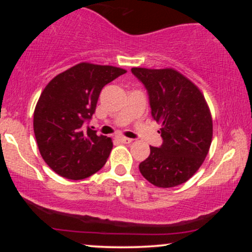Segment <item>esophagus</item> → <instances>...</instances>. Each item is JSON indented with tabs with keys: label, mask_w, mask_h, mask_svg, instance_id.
Wrapping results in <instances>:
<instances>
[{
	"label": "esophagus",
	"mask_w": 252,
	"mask_h": 252,
	"mask_svg": "<svg viewBox=\"0 0 252 252\" xmlns=\"http://www.w3.org/2000/svg\"><path fill=\"white\" fill-rule=\"evenodd\" d=\"M117 141H120L121 143H130L131 142V138H128V137H123V136H117L116 137Z\"/></svg>",
	"instance_id": "34e87169"
}]
</instances>
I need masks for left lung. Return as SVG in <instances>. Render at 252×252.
Returning a JSON list of instances; mask_svg holds the SVG:
<instances>
[{
  "label": "left lung",
  "instance_id": "left-lung-1",
  "mask_svg": "<svg viewBox=\"0 0 252 252\" xmlns=\"http://www.w3.org/2000/svg\"><path fill=\"white\" fill-rule=\"evenodd\" d=\"M131 72L147 89L163 140L158 148L150 147L138 168L154 186H179L195 174L209 154L213 134L209 105L198 86L174 68L132 67Z\"/></svg>",
  "mask_w": 252,
  "mask_h": 252
}]
</instances>
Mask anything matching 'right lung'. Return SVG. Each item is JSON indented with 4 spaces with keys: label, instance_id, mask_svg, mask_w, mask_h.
<instances>
[{
    "label": "right lung",
    "instance_id": "add662e5",
    "mask_svg": "<svg viewBox=\"0 0 252 252\" xmlns=\"http://www.w3.org/2000/svg\"><path fill=\"white\" fill-rule=\"evenodd\" d=\"M126 72L115 66L80 63L43 89L34 110V134L43 161L57 174L82 180L105 164L111 138L98 136L84 124L94 114L104 86Z\"/></svg>",
    "mask_w": 252,
    "mask_h": 252
}]
</instances>
